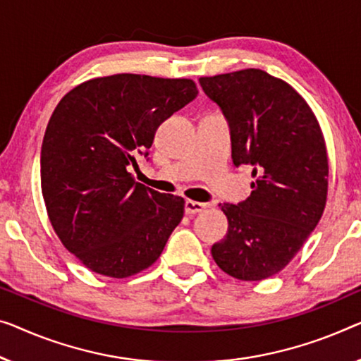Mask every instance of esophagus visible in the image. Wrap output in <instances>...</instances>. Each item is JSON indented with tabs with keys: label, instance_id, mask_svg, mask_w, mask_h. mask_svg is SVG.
<instances>
[{
	"label": "esophagus",
	"instance_id": "obj_1",
	"mask_svg": "<svg viewBox=\"0 0 361 361\" xmlns=\"http://www.w3.org/2000/svg\"><path fill=\"white\" fill-rule=\"evenodd\" d=\"M206 207H207V204H204V202H197V201H186L185 202V212L188 215H196L199 212H202Z\"/></svg>",
	"mask_w": 361,
	"mask_h": 361
}]
</instances>
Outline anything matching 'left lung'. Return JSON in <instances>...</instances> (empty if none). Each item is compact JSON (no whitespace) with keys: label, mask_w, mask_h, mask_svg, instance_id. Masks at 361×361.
<instances>
[{"label":"left lung","mask_w":361,"mask_h":361,"mask_svg":"<svg viewBox=\"0 0 361 361\" xmlns=\"http://www.w3.org/2000/svg\"><path fill=\"white\" fill-rule=\"evenodd\" d=\"M232 133L235 166L251 165V195L220 204L228 219L212 257L228 276L262 281L293 259L327 199V150L313 110L292 85L261 69L201 78Z\"/></svg>","instance_id":"left-lung-1"}]
</instances>
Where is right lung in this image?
Wrapping results in <instances>:
<instances>
[{"label":"right lung","instance_id":"add662e5","mask_svg":"<svg viewBox=\"0 0 361 361\" xmlns=\"http://www.w3.org/2000/svg\"><path fill=\"white\" fill-rule=\"evenodd\" d=\"M196 95L191 79L113 74L85 80L56 105L42 144V195L64 248L92 272L144 271L181 222L185 199L136 183L128 169Z\"/></svg>","mask_w":361,"mask_h":361}]
</instances>
